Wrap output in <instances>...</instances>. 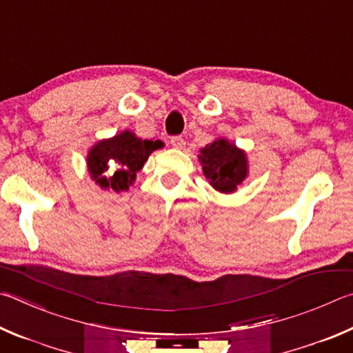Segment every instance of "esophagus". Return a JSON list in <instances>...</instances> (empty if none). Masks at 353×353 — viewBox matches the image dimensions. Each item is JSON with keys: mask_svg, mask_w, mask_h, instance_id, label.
I'll use <instances>...</instances> for the list:
<instances>
[{"mask_svg": "<svg viewBox=\"0 0 353 353\" xmlns=\"http://www.w3.org/2000/svg\"><path fill=\"white\" fill-rule=\"evenodd\" d=\"M171 145L174 146V148L182 150L185 146V140L182 136H174V137H171Z\"/></svg>", "mask_w": 353, "mask_h": 353, "instance_id": "esophagus-1", "label": "esophagus"}]
</instances>
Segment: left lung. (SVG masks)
Returning <instances> with one entry per match:
<instances>
[{
	"mask_svg": "<svg viewBox=\"0 0 353 353\" xmlns=\"http://www.w3.org/2000/svg\"><path fill=\"white\" fill-rule=\"evenodd\" d=\"M203 174L221 193H233L247 176V159L225 139H217L201 150Z\"/></svg>",
	"mask_w": 353,
	"mask_h": 353,
	"instance_id": "8db88e82",
	"label": "left lung"
}]
</instances>
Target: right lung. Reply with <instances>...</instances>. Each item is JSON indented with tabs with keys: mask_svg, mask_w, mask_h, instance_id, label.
Returning <instances> with one entry per match:
<instances>
[{
	"mask_svg": "<svg viewBox=\"0 0 353 353\" xmlns=\"http://www.w3.org/2000/svg\"><path fill=\"white\" fill-rule=\"evenodd\" d=\"M162 146L160 140H142L125 131L95 145L88 154V168L101 188L120 193L130 188L151 152Z\"/></svg>",
	"mask_w": 353,
	"mask_h": 353,
	"instance_id": "add662e5",
	"label": "right lung"
}]
</instances>
